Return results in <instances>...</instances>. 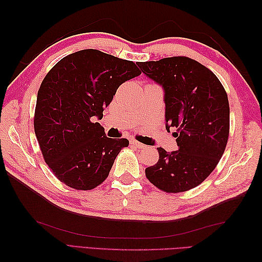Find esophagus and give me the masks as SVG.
I'll return each mask as SVG.
<instances>
[{
  "mask_svg": "<svg viewBox=\"0 0 262 262\" xmlns=\"http://www.w3.org/2000/svg\"><path fill=\"white\" fill-rule=\"evenodd\" d=\"M130 143H132L133 145H134L136 148H140V149H144V148H146V145H144V144H142V143H140V142H137V141H135V140L130 141Z\"/></svg>",
  "mask_w": 262,
  "mask_h": 262,
  "instance_id": "34e87169",
  "label": "esophagus"
}]
</instances>
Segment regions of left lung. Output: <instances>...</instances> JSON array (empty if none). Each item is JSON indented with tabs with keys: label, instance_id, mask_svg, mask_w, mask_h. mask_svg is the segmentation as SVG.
Listing matches in <instances>:
<instances>
[{
	"label": "left lung",
	"instance_id": "1",
	"mask_svg": "<svg viewBox=\"0 0 262 262\" xmlns=\"http://www.w3.org/2000/svg\"><path fill=\"white\" fill-rule=\"evenodd\" d=\"M164 91L165 128L177 127L178 151L158 147L159 161L147 179L166 192L187 191L207 178L223 155L230 130L227 94L217 76L197 60L168 57L138 62Z\"/></svg>",
	"mask_w": 262,
	"mask_h": 262
}]
</instances>
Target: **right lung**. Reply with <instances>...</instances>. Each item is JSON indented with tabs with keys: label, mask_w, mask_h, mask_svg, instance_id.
<instances>
[{
	"label": "right lung",
	"mask_w": 262,
	"mask_h": 262,
	"mask_svg": "<svg viewBox=\"0 0 262 262\" xmlns=\"http://www.w3.org/2000/svg\"><path fill=\"white\" fill-rule=\"evenodd\" d=\"M141 75L135 63L97 49L62 58L38 91L35 133L46 163L66 186L90 190L105 180L126 138H109L102 119L122 83Z\"/></svg>",
	"instance_id": "obj_1"
}]
</instances>
